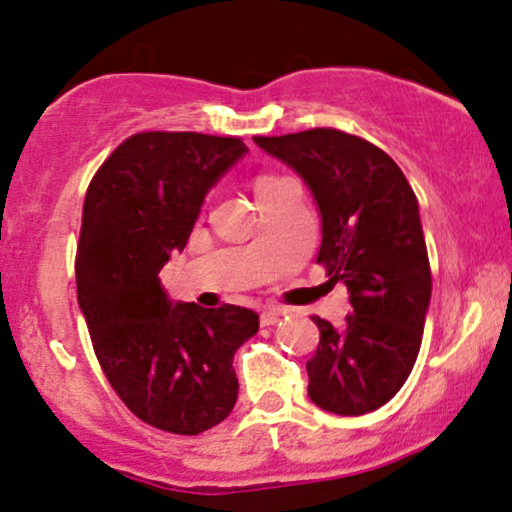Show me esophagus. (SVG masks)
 I'll list each match as a JSON object with an SVG mask.
<instances>
[{"mask_svg": "<svg viewBox=\"0 0 512 512\" xmlns=\"http://www.w3.org/2000/svg\"><path fill=\"white\" fill-rule=\"evenodd\" d=\"M283 314H286V312H283V309L267 307V309H262V312H260V323H262V326H274V323L281 319Z\"/></svg>", "mask_w": 512, "mask_h": 512, "instance_id": "1", "label": "esophagus"}]
</instances>
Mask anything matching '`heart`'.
Wrapping results in <instances>:
<instances>
[{"instance_id": "b5f03b06", "label": "heart", "mask_w": 512, "mask_h": 512, "mask_svg": "<svg viewBox=\"0 0 512 512\" xmlns=\"http://www.w3.org/2000/svg\"><path fill=\"white\" fill-rule=\"evenodd\" d=\"M283 181H288V177H276V174H262V177L255 179V196H262L276 186H281Z\"/></svg>"}]
</instances>
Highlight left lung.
Listing matches in <instances>:
<instances>
[{"instance_id": "1", "label": "left lung", "mask_w": 512, "mask_h": 512, "mask_svg": "<svg viewBox=\"0 0 512 512\" xmlns=\"http://www.w3.org/2000/svg\"><path fill=\"white\" fill-rule=\"evenodd\" d=\"M255 144L309 186L321 215L316 262L345 283L352 304L340 328L314 316L321 340L307 361L309 399L338 416H364L401 390L423 340L432 276L416 193L390 155L340 129Z\"/></svg>"}]
</instances>
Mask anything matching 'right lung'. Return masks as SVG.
<instances>
[{"instance_id":"obj_1","label":"right lung","mask_w":512,"mask_h":512,"mask_svg":"<svg viewBox=\"0 0 512 512\" xmlns=\"http://www.w3.org/2000/svg\"><path fill=\"white\" fill-rule=\"evenodd\" d=\"M245 153L238 137L141 132L115 148L84 196L75 276L96 359L127 409L172 435H200L229 416L234 354L260 328L236 304L172 302L158 278Z\"/></svg>"}]
</instances>
